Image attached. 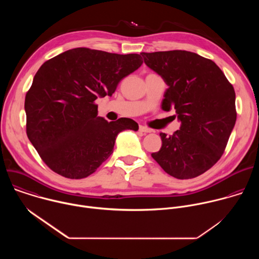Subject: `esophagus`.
<instances>
[{"label": "esophagus", "instance_id": "1", "mask_svg": "<svg viewBox=\"0 0 259 259\" xmlns=\"http://www.w3.org/2000/svg\"><path fill=\"white\" fill-rule=\"evenodd\" d=\"M139 131L142 132V133H151V132H153L152 129L147 128V127H144V126H139Z\"/></svg>", "mask_w": 259, "mask_h": 259}]
</instances>
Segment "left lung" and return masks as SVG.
Segmentation results:
<instances>
[{
    "instance_id": "1",
    "label": "left lung",
    "mask_w": 259,
    "mask_h": 259,
    "mask_svg": "<svg viewBox=\"0 0 259 259\" xmlns=\"http://www.w3.org/2000/svg\"><path fill=\"white\" fill-rule=\"evenodd\" d=\"M147 67L168 88L161 107L175 109L180 130L161 133L162 146L152 157L178 179L197 177L223 156L237 119L234 87L215 62L182 50L140 53Z\"/></svg>"
}]
</instances>
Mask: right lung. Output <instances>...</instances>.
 I'll return each mask as SVG.
<instances>
[{
  "label": "right lung",
  "mask_w": 259,
  "mask_h": 259,
  "mask_svg": "<svg viewBox=\"0 0 259 259\" xmlns=\"http://www.w3.org/2000/svg\"><path fill=\"white\" fill-rule=\"evenodd\" d=\"M141 64L139 54L75 48L39 68L25 96L26 133L51 170L71 179L87 177L112 155L120 132L138 130L132 119L98 117L94 101L112 96Z\"/></svg>",
  "instance_id": "1"
}]
</instances>
